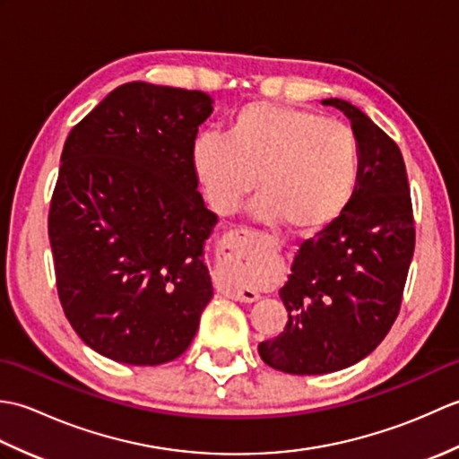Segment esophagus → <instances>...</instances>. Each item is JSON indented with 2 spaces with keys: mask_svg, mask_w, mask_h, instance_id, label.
Here are the masks:
<instances>
[{
  "mask_svg": "<svg viewBox=\"0 0 459 459\" xmlns=\"http://www.w3.org/2000/svg\"><path fill=\"white\" fill-rule=\"evenodd\" d=\"M237 237H238V232H237ZM229 248L230 247H235V238H229ZM227 291L229 294L235 298V299H240V301H255L258 296H256V291H250V290H242V288H238V286H230V284H227Z\"/></svg>",
  "mask_w": 459,
  "mask_h": 459,
  "instance_id": "34e87169",
  "label": "esophagus"
}]
</instances>
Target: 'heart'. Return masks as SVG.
<instances>
[{
    "instance_id": "1",
    "label": "heart",
    "mask_w": 459,
    "mask_h": 459,
    "mask_svg": "<svg viewBox=\"0 0 459 459\" xmlns=\"http://www.w3.org/2000/svg\"><path fill=\"white\" fill-rule=\"evenodd\" d=\"M191 168L212 211L232 212L255 189V217L316 230L333 221L355 191L359 145L337 120L291 106L256 102L237 110L224 138L203 134Z\"/></svg>"
}]
</instances>
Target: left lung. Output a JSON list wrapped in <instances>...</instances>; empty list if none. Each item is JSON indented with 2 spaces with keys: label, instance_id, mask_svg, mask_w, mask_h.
Instances as JSON below:
<instances>
[{
  "label": "left lung",
  "instance_id": "8db88e82",
  "mask_svg": "<svg viewBox=\"0 0 459 459\" xmlns=\"http://www.w3.org/2000/svg\"><path fill=\"white\" fill-rule=\"evenodd\" d=\"M343 112L359 145L355 191L337 219L301 242L280 298L288 324L262 341L266 365L290 375H325L359 363L391 331L414 255V217L398 145L357 106Z\"/></svg>",
  "mask_w": 459,
  "mask_h": 459
}]
</instances>
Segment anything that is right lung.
I'll return each instance as SVG.
<instances>
[{"mask_svg":"<svg viewBox=\"0 0 459 459\" xmlns=\"http://www.w3.org/2000/svg\"><path fill=\"white\" fill-rule=\"evenodd\" d=\"M201 91L128 82L74 126L48 209L58 299L86 345L116 363L178 359L212 298L204 240L217 214L191 168Z\"/></svg>","mask_w":459,"mask_h":459,"instance_id":"1","label":"right lung"}]
</instances>
